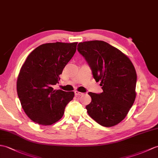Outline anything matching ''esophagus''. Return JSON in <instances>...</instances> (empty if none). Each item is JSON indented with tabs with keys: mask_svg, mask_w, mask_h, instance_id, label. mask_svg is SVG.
I'll use <instances>...</instances> for the list:
<instances>
[{
	"mask_svg": "<svg viewBox=\"0 0 158 158\" xmlns=\"http://www.w3.org/2000/svg\"><path fill=\"white\" fill-rule=\"evenodd\" d=\"M83 94V93L79 92V91H75V95L76 96H82Z\"/></svg>",
	"mask_w": 158,
	"mask_h": 158,
	"instance_id": "1",
	"label": "esophagus"
}]
</instances>
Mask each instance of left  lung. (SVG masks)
<instances>
[{
    "label": "left lung",
    "mask_w": 158,
    "mask_h": 158,
    "mask_svg": "<svg viewBox=\"0 0 158 158\" xmlns=\"http://www.w3.org/2000/svg\"><path fill=\"white\" fill-rule=\"evenodd\" d=\"M78 52L85 58L103 92H89L88 114L100 125L110 127L120 123L133 106L137 74L130 59L108 43L94 40L79 43Z\"/></svg>",
    "instance_id": "1"
}]
</instances>
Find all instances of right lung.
Segmentation results:
<instances>
[{"label":"right lung","instance_id":"1","mask_svg":"<svg viewBox=\"0 0 158 158\" xmlns=\"http://www.w3.org/2000/svg\"><path fill=\"white\" fill-rule=\"evenodd\" d=\"M77 42L47 43L29 54L17 82L22 108L34 122L51 125L59 120L74 92L54 90L59 75L76 52Z\"/></svg>","mask_w":158,"mask_h":158}]
</instances>
